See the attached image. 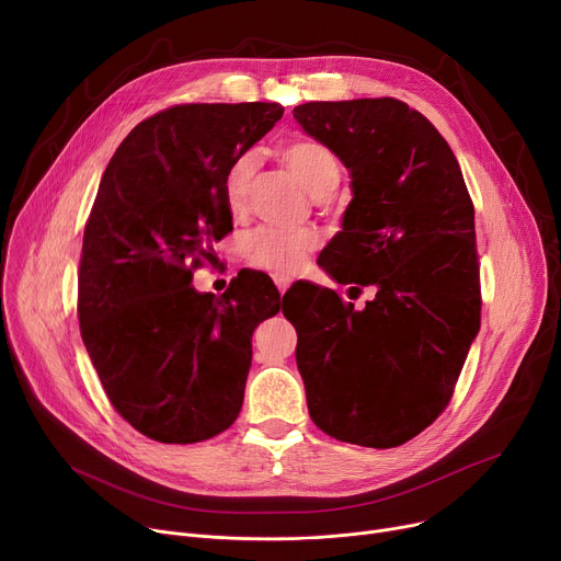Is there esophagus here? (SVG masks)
<instances>
[{"mask_svg":"<svg viewBox=\"0 0 561 561\" xmlns=\"http://www.w3.org/2000/svg\"><path fill=\"white\" fill-rule=\"evenodd\" d=\"M275 284H277V288H279V293H282V296H284V293L288 290V286H290V279L288 277H275Z\"/></svg>","mask_w":561,"mask_h":561,"instance_id":"obj_1","label":"esophagus"}]
</instances>
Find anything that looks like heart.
Segmentation results:
<instances>
[{"mask_svg": "<svg viewBox=\"0 0 561 561\" xmlns=\"http://www.w3.org/2000/svg\"><path fill=\"white\" fill-rule=\"evenodd\" d=\"M282 161L298 176L300 184L318 199L328 197L341 180L336 157L316 140H290L282 147ZM259 168V154L245 152L236 159L225 180V197L233 216L248 209L250 184ZM320 245V233L311 227H259L245 239V256L256 268L275 275H290L302 268L309 254Z\"/></svg>", "mask_w": 561, "mask_h": 561, "instance_id": "1", "label": "heart"}]
</instances>
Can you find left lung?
<instances>
[{
    "label": "left lung",
    "mask_w": 561,
    "mask_h": 561,
    "mask_svg": "<svg viewBox=\"0 0 561 561\" xmlns=\"http://www.w3.org/2000/svg\"><path fill=\"white\" fill-rule=\"evenodd\" d=\"M293 117L352 180L318 265L377 290L362 311L309 282L286 293L309 416L347 444L396 448L446 409L480 332L473 202L446 138L400 100L307 102Z\"/></svg>",
    "instance_id": "left-lung-1"
}]
</instances>
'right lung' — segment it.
<instances>
[{
	"instance_id": "1",
	"label": "right lung",
	"mask_w": 561,
	"mask_h": 561,
	"mask_svg": "<svg viewBox=\"0 0 561 561\" xmlns=\"http://www.w3.org/2000/svg\"><path fill=\"white\" fill-rule=\"evenodd\" d=\"M282 113L277 102L172 106L136 125L102 174L81 248V339L117 414L161 444H197L236 421L254 328L286 298L256 273L220 298L191 284L231 231V163Z\"/></svg>"
}]
</instances>
